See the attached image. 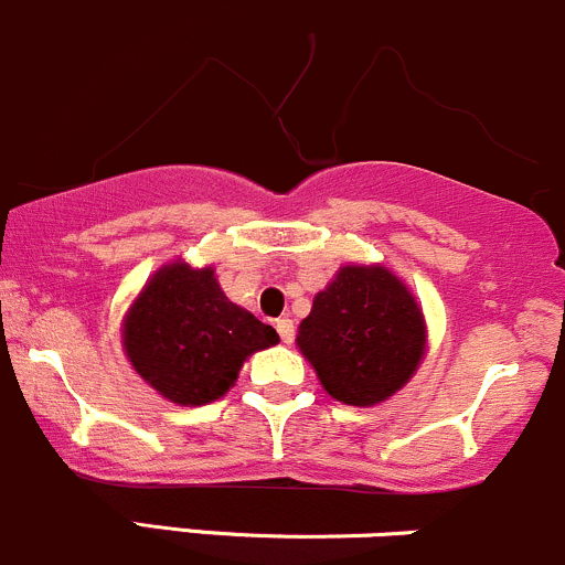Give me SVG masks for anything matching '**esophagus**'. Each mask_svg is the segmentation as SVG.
Wrapping results in <instances>:
<instances>
[{"label": "esophagus", "mask_w": 565, "mask_h": 565, "mask_svg": "<svg viewBox=\"0 0 565 565\" xmlns=\"http://www.w3.org/2000/svg\"><path fill=\"white\" fill-rule=\"evenodd\" d=\"M277 333H280V339H282L285 344L294 342V337H296L294 320H290V318H280V320H277Z\"/></svg>", "instance_id": "esophagus-1"}]
</instances>
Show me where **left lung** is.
<instances>
[{
	"mask_svg": "<svg viewBox=\"0 0 565 565\" xmlns=\"http://www.w3.org/2000/svg\"><path fill=\"white\" fill-rule=\"evenodd\" d=\"M296 348L348 406H374L415 377L428 350L423 307L382 264H344L299 323Z\"/></svg>",
	"mask_w": 565,
	"mask_h": 565,
	"instance_id": "obj_1",
	"label": "left lung"
}]
</instances>
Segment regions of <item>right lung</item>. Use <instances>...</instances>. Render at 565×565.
I'll return each mask as SVG.
<instances>
[{
	"mask_svg": "<svg viewBox=\"0 0 565 565\" xmlns=\"http://www.w3.org/2000/svg\"><path fill=\"white\" fill-rule=\"evenodd\" d=\"M280 342L271 326L223 294L215 266L178 258L148 277L120 323L131 369L178 406L226 396L258 350Z\"/></svg>",
	"mask_w": 565,
	"mask_h": 565,
	"instance_id": "add662e5",
	"label": "right lung"
}]
</instances>
